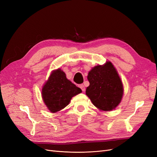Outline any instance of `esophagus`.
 I'll list each match as a JSON object with an SVG mask.
<instances>
[{"label": "esophagus", "mask_w": 157, "mask_h": 157, "mask_svg": "<svg viewBox=\"0 0 157 157\" xmlns=\"http://www.w3.org/2000/svg\"><path fill=\"white\" fill-rule=\"evenodd\" d=\"M79 87H80V88H81L82 92H84V91H85V87H84V86L83 84H80Z\"/></svg>", "instance_id": "34e87169"}]
</instances>
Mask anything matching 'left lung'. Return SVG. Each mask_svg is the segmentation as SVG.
<instances>
[{
    "instance_id": "left-lung-1",
    "label": "left lung",
    "mask_w": 157,
    "mask_h": 157,
    "mask_svg": "<svg viewBox=\"0 0 157 157\" xmlns=\"http://www.w3.org/2000/svg\"><path fill=\"white\" fill-rule=\"evenodd\" d=\"M87 78L90 85L86 88V94L95 107L100 111H111L119 105L124 87L111 61L95 66L88 72Z\"/></svg>"
}]
</instances>
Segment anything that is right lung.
<instances>
[{
    "label": "right lung",
    "mask_w": 157,
    "mask_h": 157,
    "mask_svg": "<svg viewBox=\"0 0 157 157\" xmlns=\"http://www.w3.org/2000/svg\"><path fill=\"white\" fill-rule=\"evenodd\" d=\"M80 88L71 82L61 69L52 71L42 88V98L51 113L59 111L68 105L71 99L81 93Z\"/></svg>",
    "instance_id": "right-lung-1"
}]
</instances>
